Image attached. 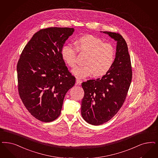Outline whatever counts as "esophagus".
Segmentation results:
<instances>
[{"mask_svg": "<svg viewBox=\"0 0 158 158\" xmlns=\"http://www.w3.org/2000/svg\"><path fill=\"white\" fill-rule=\"evenodd\" d=\"M82 83V81L79 79H76V84L77 85H81Z\"/></svg>", "mask_w": 158, "mask_h": 158, "instance_id": "esophagus-1", "label": "esophagus"}]
</instances>
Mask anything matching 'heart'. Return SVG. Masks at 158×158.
Instances as JSON below:
<instances>
[{
  "label": "heart",
  "instance_id": "heart-1",
  "mask_svg": "<svg viewBox=\"0 0 158 158\" xmlns=\"http://www.w3.org/2000/svg\"><path fill=\"white\" fill-rule=\"evenodd\" d=\"M75 47L66 45L62 49V56L71 68L76 66L77 51L86 52L88 55L85 61L86 65L78 66L72 71V73L78 79H83L94 75L103 76L111 69L115 59L114 48L110 43L94 35H87L79 38Z\"/></svg>",
  "mask_w": 158,
  "mask_h": 158
}]
</instances>
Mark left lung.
<instances>
[{
  "label": "left lung",
  "mask_w": 158,
  "mask_h": 158,
  "mask_svg": "<svg viewBox=\"0 0 158 158\" xmlns=\"http://www.w3.org/2000/svg\"><path fill=\"white\" fill-rule=\"evenodd\" d=\"M117 41L114 63L105 75L82 83V117L90 124H103L117 113L125 102L132 80L130 56L125 40L118 33L103 31Z\"/></svg>",
  "instance_id": "left-lung-1"
}]
</instances>
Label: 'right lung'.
<instances>
[{
  "instance_id": "1",
  "label": "right lung",
  "mask_w": 158,
  "mask_h": 158,
  "mask_svg": "<svg viewBox=\"0 0 158 158\" xmlns=\"http://www.w3.org/2000/svg\"><path fill=\"white\" fill-rule=\"evenodd\" d=\"M74 28L50 27L33 35L17 65L18 90L24 106L37 120L48 123L60 114L67 92L75 83L62 56Z\"/></svg>"
}]
</instances>
